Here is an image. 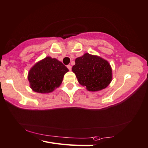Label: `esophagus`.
<instances>
[{
	"label": "esophagus",
	"mask_w": 148,
	"mask_h": 148,
	"mask_svg": "<svg viewBox=\"0 0 148 148\" xmlns=\"http://www.w3.org/2000/svg\"><path fill=\"white\" fill-rule=\"evenodd\" d=\"M67 68L69 69V71H71V70H72V66H71V65H67Z\"/></svg>",
	"instance_id": "esophagus-1"
}]
</instances>
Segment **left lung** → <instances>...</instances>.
Instances as JSON below:
<instances>
[{
    "instance_id": "1",
    "label": "left lung",
    "mask_w": 148,
    "mask_h": 148,
    "mask_svg": "<svg viewBox=\"0 0 148 148\" xmlns=\"http://www.w3.org/2000/svg\"><path fill=\"white\" fill-rule=\"evenodd\" d=\"M72 72L78 82L89 91L106 88L112 80V69L106 60L86 53L75 60Z\"/></svg>"
}]
</instances>
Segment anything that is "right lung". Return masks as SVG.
Instances as JSON below:
<instances>
[{
	"label": "right lung",
	"instance_id": "1",
	"mask_svg": "<svg viewBox=\"0 0 148 148\" xmlns=\"http://www.w3.org/2000/svg\"><path fill=\"white\" fill-rule=\"evenodd\" d=\"M69 69L55 58L47 57L37 63L29 71L30 87L39 93L51 92L62 83Z\"/></svg>",
	"mask_w": 148,
	"mask_h": 148
}]
</instances>
